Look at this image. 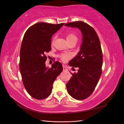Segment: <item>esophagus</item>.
Returning <instances> with one entry per match:
<instances>
[{
    "label": "esophagus",
    "instance_id": "obj_1",
    "mask_svg": "<svg viewBox=\"0 0 124 124\" xmlns=\"http://www.w3.org/2000/svg\"><path fill=\"white\" fill-rule=\"evenodd\" d=\"M63 71H67V70H68L67 68L66 67H65V66H64V65H63Z\"/></svg>",
    "mask_w": 124,
    "mask_h": 124
}]
</instances>
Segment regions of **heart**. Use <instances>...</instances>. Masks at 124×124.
<instances>
[{
	"label": "heart",
	"mask_w": 124,
	"mask_h": 124,
	"mask_svg": "<svg viewBox=\"0 0 124 124\" xmlns=\"http://www.w3.org/2000/svg\"><path fill=\"white\" fill-rule=\"evenodd\" d=\"M66 39L69 43L72 41H77V35L75 32H69L66 35ZM55 37H53L52 41V44L53 45L55 42ZM70 57V55L68 54H63L60 56V59L62 60L63 61H65L68 58Z\"/></svg>",
	"instance_id": "heart-1"
}]
</instances>
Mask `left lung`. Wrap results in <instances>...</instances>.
<instances>
[{"mask_svg": "<svg viewBox=\"0 0 124 124\" xmlns=\"http://www.w3.org/2000/svg\"><path fill=\"white\" fill-rule=\"evenodd\" d=\"M65 26L78 28L83 35L80 51L69 63L70 66L78 68L77 73L67 84L68 93L73 98L82 100L93 93L102 73L103 55L101 44L93 27L83 21L66 23Z\"/></svg>", "mask_w": 124, "mask_h": 124, "instance_id": "8db88e82", "label": "left lung"}]
</instances>
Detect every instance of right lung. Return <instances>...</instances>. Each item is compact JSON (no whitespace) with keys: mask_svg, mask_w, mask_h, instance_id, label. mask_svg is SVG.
Returning a JSON list of instances; mask_svg holds the SVG:
<instances>
[{"mask_svg":"<svg viewBox=\"0 0 124 124\" xmlns=\"http://www.w3.org/2000/svg\"><path fill=\"white\" fill-rule=\"evenodd\" d=\"M64 24L36 23L28 28L23 37L19 69L25 89L36 99H44L51 94L54 81L63 70L59 61L54 62L51 68H46L45 54L51 50L53 35Z\"/></svg>","mask_w":124,"mask_h":124,"instance_id":"add662e5","label":"right lung"}]
</instances>
